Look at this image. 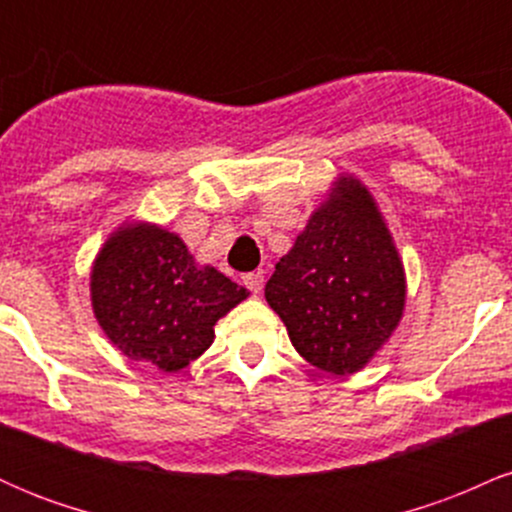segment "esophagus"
Segmentation results:
<instances>
[{"mask_svg":"<svg viewBox=\"0 0 512 512\" xmlns=\"http://www.w3.org/2000/svg\"><path fill=\"white\" fill-rule=\"evenodd\" d=\"M243 284L248 286L252 293H260L262 291V284H264V274L262 272H250L243 276Z\"/></svg>","mask_w":512,"mask_h":512,"instance_id":"1","label":"esophagus"}]
</instances>
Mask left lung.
Returning a JSON list of instances; mask_svg holds the SVG:
<instances>
[{"label":"left lung","instance_id":"1","mask_svg":"<svg viewBox=\"0 0 512 512\" xmlns=\"http://www.w3.org/2000/svg\"><path fill=\"white\" fill-rule=\"evenodd\" d=\"M264 296L315 368L346 375L366 366L404 310L402 262L366 187L339 180Z\"/></svg>","mask_w":512,"mask_h":512}]
</instances>
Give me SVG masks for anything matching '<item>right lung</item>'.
Segmentation results:
<instances>
[{
  "instance_id": "add662e5",
  "label": "right lung",
  "mask_w": 512,
  "mask_h": 512,
  "mask_svg": "<svg viewBox=\"0 0 512 512\" xmlns=\"http://www.w3.org/2000/svg\"><path fill=\"white\" fill-rule=\"evenodd\" d=\"M91 298L98 325L122 354L173 373L209 349L216 320L248 291L195 264L175 233L129 226L93 264Z\"/></svg>"
}]
</instances>
